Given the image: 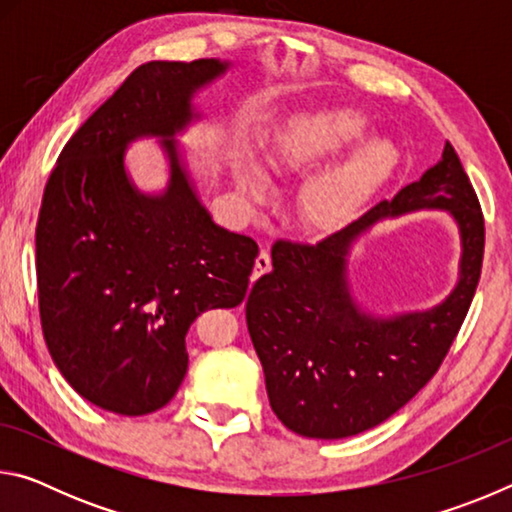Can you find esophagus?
<instances>
[{
  "mask_svg": "<svg viewBox=\"0 0 512 512\" xmlns=\"http://www.w3.org/2000/svg\"><path fill=\"white\" fill-rule=\"evenodd\" d=\"M271 271V255L266 253V250H262V253L257 255V259H255V271H253V280H257L259 275H264V273H268Z\"/></svg>",
  "mask_w": 512,
  "mask_h": 512,
  "instance_id": "obj_1",
  "label": "esophagus"
}]
</instances>
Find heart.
<instances>
[{
    "mask_svg": "<svg viewBox=\"0 0 512 512\" xmlns=\"http://www.w3.org/2000/svg\"><path fill=\"white\" fill-rule=\"evenodd\" d=\"M366 115L352 108L316 110L277 142L266 160V173L255 160L235 162V183L248 205H264L271 198V180H284L318 167L343 146L363 135ZM395 160L393 144L384 137H366L341 160L329 164L302 185L296 210L305 228L336 232L348 225L370 201Z\"/></svg>",
    "mask_w": 512,
    "mask_h": 512,
    "instance_id": "1",
    "label": "heart"
}]
</instances>
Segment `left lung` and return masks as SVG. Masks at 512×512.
<instances>
[{
  "label": "left lung",
  "instance_id": "1",
  "mask_svg": "<svg viewBox=\"0 0 512 512\" xmlns=\"http://www.w3.org/2000/svg\"><path fill=\"white\" fill-rule=\"evenodd\" d=\"M438 209L462 237L459 280L438 306L381 317L351 296L347 257L379 220ZM483 214L454 146L357 221L314 246L277 241L273 271L246 302V323L264 368L271 409L305 438L357 436L391 418L436 375L474 298L483 262Z\"/></svg>",
  "mask_w": 512,
  "mask_h": 512
}]
</instances>
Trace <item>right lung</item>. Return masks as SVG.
Instances as JSON below:
<instances>
[{
	"label": "right lung",
	"mask_w": 512,
	"mask_h": 512,
	"mask_svg": "<svg viewBox=\"0 0 512 512\" xmlns=\"http://www.w3.org/2000/svg\"><path fill=\"white\" fill-rule=\"evenodd\" d=\"M219 58L140 65L72 135L36 228L42 334L60 375L119 415L162 409L187 375L185 336L205 309L246 298L257 244L212 221L176 137L194 97L228 72ZM155 136L168 187L137 188L127 146Z\"/></svg>",
	"instance_id": "1"
}]
</instances>
